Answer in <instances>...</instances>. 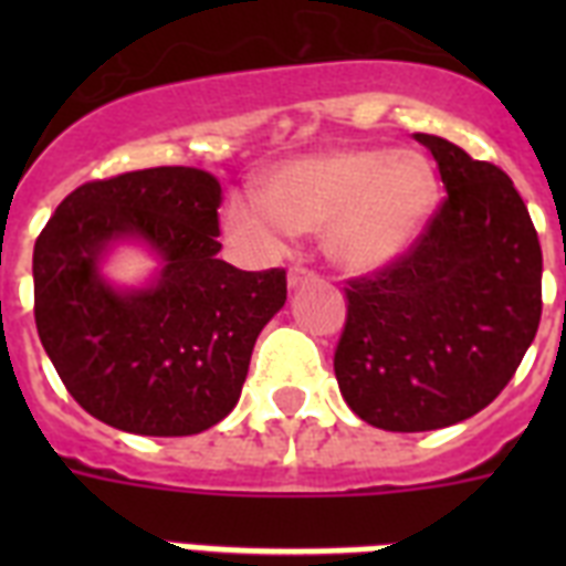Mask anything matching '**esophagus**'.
<instances>
[{"instance_id":"1","label":"esophagus","mask_w":566,"mask_h":566,"mask_svg":"<svg viewBox=\"0 0 566 566\" xmlns=\"http://www.w3.org/2000/svg\"><path fill=\"white\" fill-rule=\"evenodd\" d=\"M314 279H317V273H311L305 266H291V273H287V284L291 287H302L305 282H314Z\"/></svg>"}]
</instances>
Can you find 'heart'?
Here are the masks:
<instances>
[{
    "instance_id": "heart-1",
    "label": "heart",
    "mask_w": 566,
    "mask_h": 566,
    "mask_svg": "<svg viewBox=\"0 0 566 566\" xmlns=\"http://www.w3.org/2000/svg\"><path fill=\"white\" fill-rule=\"evenodd\" d=\"M261 199L234 196L222 211L231 238L275 252L282 234L323 238L332 264L376 273L408 252L440 202L434 164L413 149H328L275 167Z\"/></svg>"
}]
</instances>
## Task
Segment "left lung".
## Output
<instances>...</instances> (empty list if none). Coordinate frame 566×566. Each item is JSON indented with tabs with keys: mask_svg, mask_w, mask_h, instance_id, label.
<instances>
[{
	"mask_svg": "<svg viewBox=\"0 0 566 566\" xmlns=\"http://www.w3.org/2000/svg\"><path fill=\"white\" fill-rule=\"evenodd\" d=\"M447 188L420 240L349 279L335 376L346 405L385 431L473 417L517 373L541 323L544 255L514 181L434 135H413Z\"/></svg>",
	"mask_w": 566,
	"mask_h": 566,
	"instance_id": "1",
	"label": "left lung"
}]
</instances>
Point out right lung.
<instances>
[{
    "instance_id": "1",
    "label": "right lung",
    "mask_w": 566,
    "mask_h": 566,
    "mask_svg": "<svg viewBox=\"0 0 566 566\" xmlns=\"http://www.w3.org/2000/svg\"><path fill=\"white\" fill-rule=\"evenodd\" d=\"M220 181L153 167L87 181L34 243V323L75 402L132 434L185 438L238 405L261 328L287 300L284 270L247 273L220 252ZM137 237L165 261L149 289L98 275L114 239Z\"/></svg>"
}]
</instances>
